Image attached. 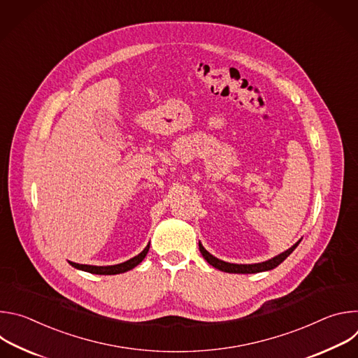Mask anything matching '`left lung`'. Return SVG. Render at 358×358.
<instances>
[{
    "label": "left lung",
    "mask_w": 358,
    "mask_h": 358,
    "mask_svg": "<svg viewBox=\"0 0 358 358\" xmlns=\"http://www.w3.org/2000/svg\"><path fill=\"white\" fill-rule=\"evenodd\" d=\"M301 241V239H300ZM300 241H297L292 248H289L287 250L282 252L280 255H278V257L269 259V261H265V262H261V264H252V265H238V264H228V262H224L215 257H213V255L203 248L201 245V242L198 243L199 245V252L203 257V259H206L210 265H213L214 268L222 271V272H228V273H259V272H265V271H271V269H275L278 265H280L289 255L296 249V246L300 243Z\"/></svg>",
    "instance_id": "left-lung-1"
}]
</instances>
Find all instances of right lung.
I'll list each match as a JSON object with an SVG mask.
<instances>
[{
    "label": "right lung",
    "instance_id": "1",
    "mask_svg": "<svg viewBox=\"0 0 358 358\" xmlns=\"http://www.w3.org/2000/svg\"><path fill=\"white\" fill-rule=\"evenodd\" d=\"M150 249V243L143 249V252H140L137 257L119 264V265H112V266H92V265H80V264H75V262H69L73 268L89 272V273H94V275H119V273H124L133 268H136L144 258Z\"/></svg>",
    "mask_w": 358,
    "mask_h": 358
}]
</instances>
